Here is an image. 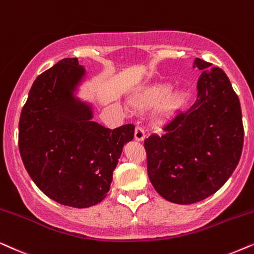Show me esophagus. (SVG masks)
I'll list each match as a JSON object with an SVG mask.
<instances>
[{
    "label": "esophagus",
    "instance_id": "34e87169",
    "mask_svg": "<svg viewBox=\"0 0 254 254\" xmlns=\"http://www.w3.org/2000/svg\"><path fill=\"white\" fill-rule=\"evenodd\" d=\"M145 138V132L143 130V127H134V139L138 140V141H141Z\"/></svg>",
    "mask_w": 254,
    "mask_h": 254
}]
</instances>
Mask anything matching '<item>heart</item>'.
I'll use <instances>...</instances> for the list:
<instances>
[{"instance_id":"obj_1","label":"heart","mask_w":254,"mask_h":254,"mask_svg":"<svg viewBox=\"0 0 254 254\" xmlns=\"http://www.w3.org/2000/svg\"><path fill=\"white\" fill-rule=\"evenodd\" d=\"M168 83H155L143 88L131 100L134 109H150L155 108V115L161 120H168L179 111L186 102V94L182 90L170 92Z\"/></svg>"}]
</instances>
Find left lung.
Here are the masks:
<instances>
[{
    "mask_svg": "<svg viewBox=\"0 0 254 254\" xmlns=\"http://www.w3.org/2000/svg\"><path fill=\"white\" fill-rule=\"evenodd\" d=\"M203 70L197 99L144 140L147 174L159 195L179 204L202 201L218 190L237 167L244 143L241 103L229 77L196 58Z\"/></svg>",
    "mask_w": 254,
    "mask_h": 254,
    "instance_id": "8db88e82",
    "label": "left lung"
}]
</instances>
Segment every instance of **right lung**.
<instances>
[{"instance_id": "1", "label": "right lung", "mask_w": 254, "mask_h": 254, "mask_svg": "<svg viewBox=\"0 0 254 254\" xmlns=\"http://www.w3.org/2000/svg\"><path fill=\"white\" fill-rule=\"evenodd\" d=\"M83 73L77 58H65L38 75L18 127L30 178L53 201L74 208L104 200L124 144L134 134L132 124L110 130L93 122L90 108L74 100Z\"/></svg>"}]
</instances>
